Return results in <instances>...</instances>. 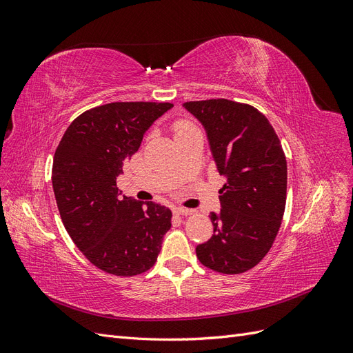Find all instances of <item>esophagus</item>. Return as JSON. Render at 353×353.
<instances>
[{
  "label": "esophagus",
  "instance_id": "34e87169",
  "mask_svg": "<svg viewBox=\"0 0 353 353\" xmlns=\"http://www.w3.org/2000/svg\"><path fill=\"white\" fill-rule=\"evenodd\" d=\"M175 213H178V215H193L194 210L193 209H188V208H183V206H178L174 209Z\"/></svg>",
  "mask_w": 353,
  "mask_h": 353
}]
</instances>
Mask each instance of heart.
<instances>
[{
    "mask_svg": "<svg viewBox=\"0 0 353 353\" xmlns=\"http://www.w3.org/2000/svg\"><path fill=\"white\" fill-rule=\"evenodd\" d=\"M194 125L191 123V122H188V121H178V122H175L174 123V134H175V138H178V137H181L183 134H185V132H188V131H191V130H194Z\"/></svg>",
    "mask_w": 353,
    "mask_h": 353,
    "instance_id": "b5f03b06",
    "label": "heart"
}]
</instances>
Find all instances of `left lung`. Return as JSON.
Here are the masks:
<instances>
[{
    "mask_svg": "<svg viewBox=\"0 0 353 353\" xmlns=\"http://www.w3.org/2000/svg\"><path fill=\"white\" fill-rule=\"evenodd\" d=\"M203 125L218 172L219 212H210L213 236L199 244V261L222 274H240L262 261L285 209L287 162L265 114L249 104L203 100L183 104Z\"/></svg>",
    "mask_w": 353,
    "mask_h": 353,
    "instance_id": "obj_1",
    "label": "left lung"
}]
</instances>
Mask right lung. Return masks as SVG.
Returning <instances> with one entry per match:
<instances>
[{
  "instance_id": "add662e5",
  "label": "right lung",
  "mask_w": 353,
  "mask_h": 353,
  "mask_svg": "<svg viewBox=\"0 0 353 353\" xmlns=\"http://www.w3.org/2000/svg\"><path fill=\"white\" fill-rule=\"evenodd\" d=\"M170 103H109L78 116L52 162L60 216L77 248L104 272L132 276L150 270L172 212L122 196L116 179L143 137Z\"/></svg>"
}]
</instances>
